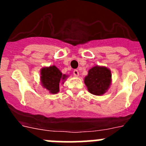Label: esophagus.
Wrapping results in <instances>:
<instances>
[{"instance_id":"obj_1","label":"esophagus","mask_w":146,"mask_h":146,"mask_svg":"<svg viewBox=\"0 0 146 146\" xmlns=\"http://www.w3.org/2000/svg\"><path fill=\"white\" fill-rule=\"evenodd\" d=\"M73 74H74V76L77 77V76H79V72H78L77 69H74V70L73 71Z\"/></svg>"}]
</instances>
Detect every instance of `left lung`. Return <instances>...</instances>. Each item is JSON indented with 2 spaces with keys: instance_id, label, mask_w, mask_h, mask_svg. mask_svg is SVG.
Wrapping results in <instances>:
<instances>
[{
  "instance_id": "8db88e82",
  "label": "left lung",
  "mask_w": 146,
  "mask_h": 146,
  "mask_svg": "<svg viewBox=\"0 0 146 146\" xmlns=\"http://www.w3.org/2000/svg\"><path fill=\"white\" fill-rule=\"evenodd\" d=\"M111 82V72L106 67L94 66L88 71L85 78V84L88 91L94 95H102Z\"/></svg>"
}]
</instances>
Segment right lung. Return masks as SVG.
I'll list each match as a JSON object with an SVG mask.
<instances>
[{
    "label": "right lung",
    "instance_id": "obj_1",
    "mask_svg": "<svg viewBox=\"0 0 146 146\" xmlns=\"http://www.w3.org/2000/svg\"><path fill=\"white\" fill-rule=\"evenodd\" d=\"M41 80L42 86L52 94H56L59 91V83L65 78L60 71L55 66L43 68L41 71Z\"/></svg>",
    "mask_w": 146,
    "mask_h": 146
}]
</instances>
